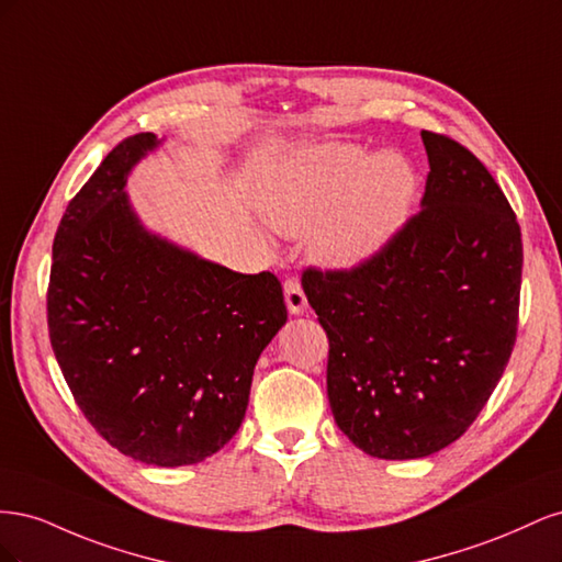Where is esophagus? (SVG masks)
Here are the masks:
<instances>
[{"mask_svg": "<svg viewBox=\"0 0 562 562\" xmlns=\"http://www.w3.org/2000/svg\"><path fill=\"white\" fill-rule=\"evenodd\" d=\"M283 293H285L288 312L295 314V316H300V314L307 312V295H304L302 285H300V281H297L295 277L285 279V283H283Z\"/></svg>", "mask_w": 562, "mask_h": 562, "instance_id": "obj_1", "label": "esophagus"}]
</instances>
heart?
<instances>
[{
  "mask_svg": "<svg viewBox=\"0 0 562 562\" xmlns=\"http://www.w3.org/2000/svg\"><path fill=\"white\" fill-rule=\"evenodd\" d=\"M417 192L413 164L401 151L321 143L285 157L269 178L262 209L279 232L312 228V258L328 269L368 262L403 227Z\"/></svg>",
  "mask_w": 562,
  "mask_h": 562,
  "instance_id": "obj_1",
  "label": "heart"
}]
</instances>
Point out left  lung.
<instances>
[{
	"mask_svg": "<svg viewBox=\"0 0 562 562\" xmlns=\"http://www.w3.org/2000/svg\"><path fill=\"white\" fill-rule=\"evenodd\" d=\"M422 143L431 171L419 213L368 262L302 274L330 345L333 417L380 459L454 443L495 391L518 330L516 213L467 147L431 131Z\"/></svg>",
	"mask_w": 562,
	"mask_h": 562,
	"instance_id": "1",
	"label": "left lung"
}]
</instances>
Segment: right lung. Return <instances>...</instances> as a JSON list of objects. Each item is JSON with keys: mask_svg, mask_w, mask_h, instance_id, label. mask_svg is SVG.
Wrapping results in <instances>:
<instances>
[{"mask_svg": "<svg viewBox=\"0 0 562 562\" xmlns=\"http://www.w3.org/2000/svg\"><path fill=\"white\" fill-rule=\"evenodd\" d=\"M159 145L155 133L131 135L70 201L46 310L93 429L138 462L184 467L239 431L255 363L288 312L271 271L239 274L145 229L124 187Z\"/></svg>", "mask_w": 562, "mask_h": 562, "instance_id": "1", "label": "right lung"}]
</instances>
